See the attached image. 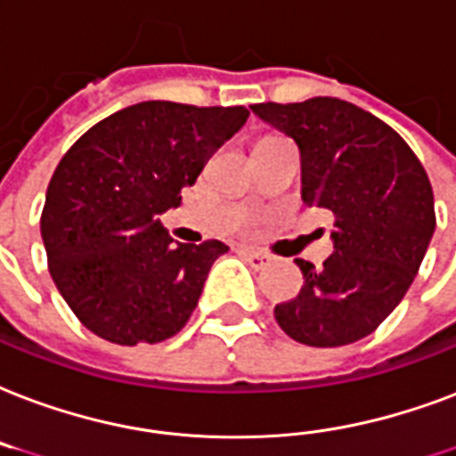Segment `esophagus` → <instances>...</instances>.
<instances>
[{
	"mask_svg": "<svg viewBox=\"0 0 456 456\" xmlns=\"http://www.w3.org/2000/svg\"><path fill=\"white\" fill-rule=\"evenodd\" d=\"M240 252H242V256L249 261V266H252V268H264V266H268V264H271V256H268L266 252H259V249H254V247H242Z\"/></svg>",
	"mask_w": 456,
	"mask_h": 456,
	"instance_id": "esophagus-1",
	"label": "esophagus"
}]
</instances>
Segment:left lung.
<instances>
[{"mask_svg": "<svg viewBox=\"0 0 456 456\" xmlns=\"http://www.w3.org/2000/svg\"><path fill=\"white\" fill-rule=\"evenodd\" d=\"M252 111L297 142L302 200L335 216V252L321 268L297 259L305 285L276 305L278 326L309 347L362 340L400 305L428 249V173L387 123L338 97L266 102Z\"/></svg>", "mask_w": 456, "mask_h": 456, "instance_id": "8db88e82", "label": "left lung"}]
</instances>
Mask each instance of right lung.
<instances>
[{
    "mask_svg": "<svg viewBox=\"0 0 456 456\" xmlns=\"http://www.w3.org/2000/svg\"><path fill=\"white\" fill-rule=\"evenodd\" d=\"M245 107L140 102L87 130L49 180L40 231L49 273L87 330L116 345L161 342L195 312L218 240L173 242L159 214L180 204Z\"/></svg>",
    "mask_w": 456,
    "mask_h": 456,
    "instance_id": "obj_1",
    "label": "right lung"
}]
</instances>
